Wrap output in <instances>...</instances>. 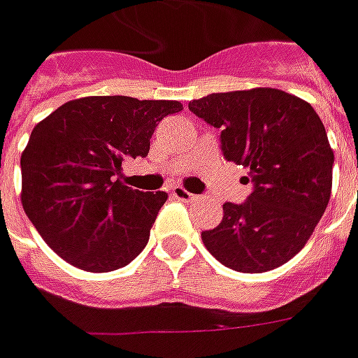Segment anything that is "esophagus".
<instances>
[{"instance_id":"1","label":"esophagus","mask_w":358,"mask_h":358,"mask_svg":"<svg viewBox=\"0 0 358 358\" xmlns=\"http://www.w3.org/2000/svg\"><path fill=\"white\" fill-rule=\"evenodd\" d=\"M171 196L176 198V200H181V201H194L196 196L192 194V192H189V190H185L182 187H173L171 189Z\"/></svg>"}]
</instances>
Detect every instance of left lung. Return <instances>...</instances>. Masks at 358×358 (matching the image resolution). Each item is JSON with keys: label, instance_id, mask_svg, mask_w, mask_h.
Returning a JSON list of instances; mask_svg holds the SVG:
<instances>
[{"label": "left lung", "instance_id": "left-lung-1", "mask_svg": "<svg viewBox=\"0 0 358 358\" xmlns=\"http://www.w3.org/2000/svg\"><path fill=\"white\" fill-rule=\"evenodd\" d=\"M189 109L220 130L227 160L249 169L252 192L227 201L222 220L201 232L220 264L262 273L289 262L321 220L332 190L327 130L313 107L278 88L209 94Z\"/></svg>", "mask_w": 358, "mask_h": 358}]
</instances>
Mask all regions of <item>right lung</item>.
Wrapping results in <instances>:
<instances>
[{
	"mask_svg": "<svg viewBox=\"0 0 358 358\" xmlns=\"http://www.w3.org/2000/svg\"><path fill=\"white\" fill-rule=\"evenodd\" d=\"M179 111L173 99L90 96L34 128L20 158L22 208L56 255L113 271L143 251L168 194L128 187L122 162L147 157L158 122Z\"/></svg>",
	"mask_w": 358,
	"mask_h": 358,
	"instance_id": "1",
	"label": "right lung"
}]
</instances>
